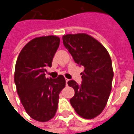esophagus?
Here are the masks:
<instances>
[{"instance_id": "obj_1", "label": "esophagus", "mask_w": 134, "mask_h": 134, "mask_svg": "<svg viewBox=\"0 0 134 134\" xmlns=\"http://www.w3.org/2000/svg\"><path fill=\"white\" fill-rule=\"evenodd\" d=\"M69 81V80L68 79H65V82H66V85H67V82H68V81Z\"/></svg>"}]
</instances>
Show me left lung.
<instances>
[{"label": "left lung", "instance_id": "obj_1", "mask_svg": "<svg viewBox=\"0 0 134 134\" xmlns=\"http://www.w3.org/2000/svg\"><path fill=\"white\" fill-rule=\"evenodd\" d=\"M63 42L75 62L85 68L81 73V85L73 80L67 82L75 90L70 100L71 106L82 118H95L106 107L112 89L114 73L110 56L98 41L86 34L64 35Z\"/></svg>", "mask_w": 134, "mask_h": 134}]
</instances>
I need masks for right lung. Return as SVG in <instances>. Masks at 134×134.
I'll list each match as a JSON object with an SVG mask.
<instances>
[{"label":"right lung","mask_w":134,"mask_h":134,"mask_svg":"<svg viewBox=\"0 0 134 134\" xmlns=\"http://www.w3.org/2000/svg\"><path fill=\"white\" fill-rule=\"evenodd\" d=\"M55 36L36 37L21 50L15 66L14 82L25 110L31 118L47 122L54 117L59 93L65 87L63 75L46 78L45 71L51 67L59 46Z\"/></svg>","instance_id":"right-lung-1"}]
</instances>
